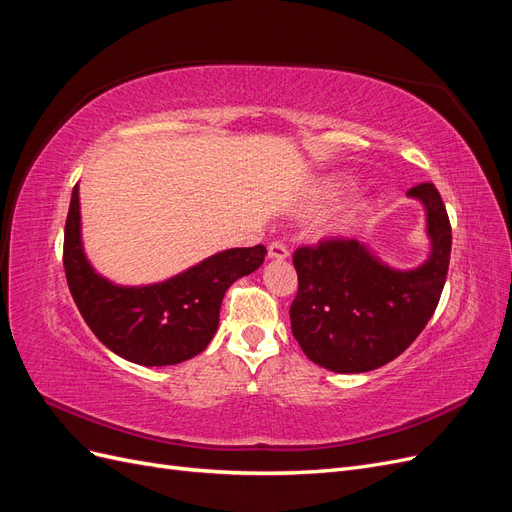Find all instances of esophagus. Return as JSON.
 Here are the masks:
<instances>
[{"mask_svg": "<svg viewBox=\"0 0 512 512\" xmlns=\"http://www.w3.org/2000/svg\"><path fill=\"white\" fill-rule=\"evenodd\" d=\"M269 258H275V260L288 258V247L282 241H271L269 243Z\"/></svg>", "mask_w": 512, "mask_h": 512, "instance_id": "1", "label": "esophagus"}]
</instances>
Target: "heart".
Returning a JSON list of instances; mask_svg holds the SVG:
<instances>
[{"label":"heart","mask_w":512,"mask_h":512,"mask_svg":"<svg viewBox=\"0 0 512 512\" xmlns=\"http://www.w3.org/2000/svg\"><path fill=\"white\" fill-rule=\"evenodd\" d=\"M333 194H335V188H333L331 183L320 185V188H316V190L312 192V196H309L307 207H309V209H318V207H322L324 203H327V200H329ZM350 218H352V205H342V207H339V209L331 215V218H329V226H333V228L344 226Z\"/></svg>","instance_id":"b5f03b06"}]
</instances>
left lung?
I'll use <instances>...</instances> for the list:
<instances>
[{
	"instance_id": "left-lung-1",
	"label": "left lung",
	"mask_w": 512,
	"mask_h": 512,
	"mask_svg": "<svg viewBox=\"0 0 512 512\" xmlns=\"http://www.w3.org/2000/svg\"><path fill=\"white\" fill-rule=\"evenodd\" d=\"M408 194L427 209L431 254L421 267L395 271L344 237L294 250L299 290L290 327L316 365L337 374L378 369L397 359L436 312L451 262V222L433 183H418Z\"/></svg>"
}]
</instances>
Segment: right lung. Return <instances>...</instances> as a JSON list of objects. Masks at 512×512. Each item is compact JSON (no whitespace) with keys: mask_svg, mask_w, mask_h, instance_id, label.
Segmentation results:
<instances>
[{"mask_svg":"<svg viewBox=\"0 0 512 512\" xmlns=\"http://www.w3.org/2000/svg\"><path fill=\"white\" fill-rule=\"evenodd\" d=\"M267 247H235L170 280L143 288L115 286L83 254L79 185H74L64 230V269L72 299L100 342L121 359L162 367L203 352L218 331L226 290L256 271Z\"/></svg>","mask_w":512,"mask_h":512,"instance_id":"1","label":"right lung"}]
</instances>
